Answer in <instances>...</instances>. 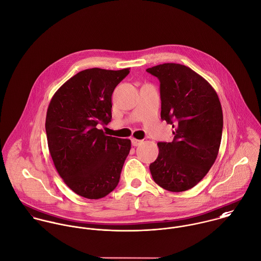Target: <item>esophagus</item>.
Masks as SVG:
<instances>
[{"label": "esophagus", "mask_w": 261, "mask_h": 261, "mask_svg": "<svg viewBox=\"0 0 261 261\" xmlns=\"http://www.w3.org/2000/svg\"><path fill=\"white\" fill-rule=\"evenodd\" d=\"M131 142H132L133 146H138V145H140L142 143V140H139V139H136V138H132Z\"/></svg>", "instance_id": "34e87169"}]
</instances>
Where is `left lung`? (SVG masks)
<instances>
[{
    "mask_svg": "<svg viewBox=\"0 0 261 261\" xmlns=\"http://www.w3.org/2000/svg\"><path fill=\"white\" fill-rule=\"evenodd\" d=\"M146 71L160 82V117L174 129L172 142L157 143L159 153L149 169L162 189L185 192L205 177L218 156L221 103L208 81L186 65L163 63Z\"/></svg>",
    "mask_w": 261,
    "mask_h": 261,
    "instance_id": "8db88e82",
    "label": "left lung"
}]
</instances>
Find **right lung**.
I'll return each mask as SVG.
<instances>
[{
	"label": "right lung",
	"instance_id": "obj_1",
	"mask_svg": "<svg viewBox=\"0 0 261 261\" xmlns=\"http://www.w3.org/2000/svg\"><path fill=\"white\" fill-rule=\"evenodd\" d=\"M129 70H82L55 92L48 106L45 130L54 166L81 197L98 200L118 186L131 141L98 128L111 122L112 94Z\"/></svg>",
	"mask_w": 261,
	"mask_h": 261
}]
</instances>
